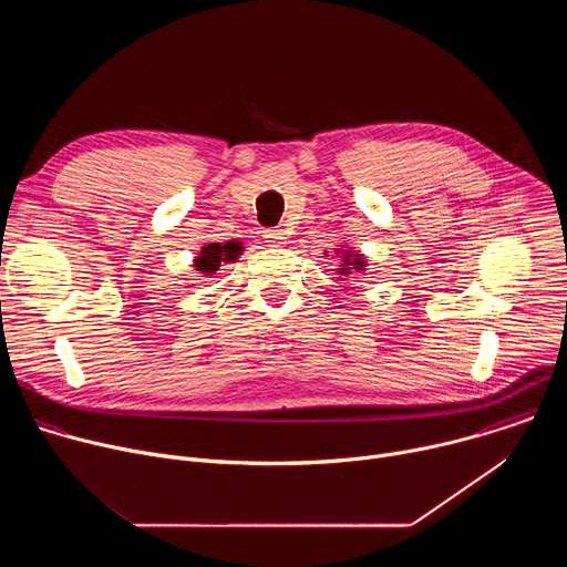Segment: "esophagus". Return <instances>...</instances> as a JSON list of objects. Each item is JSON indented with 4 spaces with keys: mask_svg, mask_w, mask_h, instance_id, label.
<instances>
[{
    "mask_svg": "<svg viewBox=\"0 0 567 567\" xmlns=\"http://www.w3.org/2000/svg\"><path fill=\"white\" fill-rule=\"evenodd\" d=\"M265 241L269 247H282L287 241V235L282 228H269V230H265Z\"/></svg>",
    "mask_w": 567,
    "mask_h": 567,
    "instance_id": "1",
    "label": "esophagus"
}]
</instances>
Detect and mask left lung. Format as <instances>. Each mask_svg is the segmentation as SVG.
Here are the masks:
<instances>
[{
	"label": "left lung",
	"instance_id": "8db88e82",
	"mask_svg": "<svg viewBox=\"0 0 567 567\" xmlns=\"http://www.w3.org/2000/svg\"><path fill=\"white\" fill-rule=\"evenodd\" d=\"M337 256L341 258V265H339V269H337L341 276H350V274H361V271H365V258H363L361 254H357V251H352V249H348V247L341 245V251L337 249Z\"/></svg>",
	"mask_w": 567,
	"mask_h": 567
}]
</instances>
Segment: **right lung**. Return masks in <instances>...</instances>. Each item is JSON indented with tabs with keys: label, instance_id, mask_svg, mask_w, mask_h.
I'll return each instance as SVG.
<instances>
[{
	"label": "right lung",
	"instance_id": "obj_1",
	"mask_svg": "<svg viewBox=\"0 0 567 567\" xmlns=\"http://www.w3.org/2000/svg\"><path fill=\"white\" fill-rule=\"evenodd\" d=\"M239 254H241L239 241H226V245H217V241H213V245L199 251V256L195 258V267L197 271L210 276L219 269V262H233L239 258Z\"/></svg>",
	"mask_w": 567,
	"mask_h": 567
}]
</instances>
